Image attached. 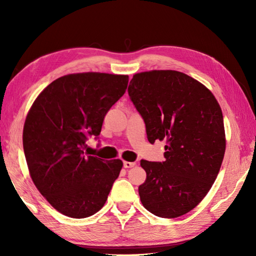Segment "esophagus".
<instances>
[{
	"label": "esophagus",
	"instance_id": "esophagus-1",
	"mask_svg": "<svg viewBox=\"0 0 256 256\" xmlns=\"http://www.w3.org/2000/svg\"><path fill=\"white\" fill-rule=\"evenodd\" d=\"M123 166H124V168H131V167L135 166V162H124Z\"/></svg>",
	"mask_w": 256,
	"mask_h": 256
}]
</instances>
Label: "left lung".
<instances>
[{"instance_id": "8db88e82", "label": "left lung", "mask_w": 256, "mask_h": 256, "mask_svg": "<svg viewBox=\"0 0 256 256\" xmlns=\"http://www.w3.org/2000/svg\"><path fill=\"white\" fill-rule=\"evenodd\" d=\"M128 91L148 142L166 140L165 162L140 160V201L157 216L178 218L201 202L219 174L226 143L221 108L206 86L176 70L135 74Z\"/></svg>"}]
</instances>
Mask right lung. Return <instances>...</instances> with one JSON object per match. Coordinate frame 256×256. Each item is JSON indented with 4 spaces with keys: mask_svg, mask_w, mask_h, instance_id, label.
Here are the masks:
<instances>
[{
    "mask_svg": "<svg viewBox=\"0 0 256 256\" xmlns=\"http://www.w3.org/2000/svg\"><path fill=\"white\" fill-rule=\"evenodd\" d=\"M128 74H70L52 81L32 103L23 148L32 182L60 214H96L123 167L84 153L86 136H99L103 120L128 88Z\"/></svg>",
    "mask_w": 256,
    "mask_h": 256,
    "instance_id": "add662e5",
    "label": "right lung"
}]
</instances>
